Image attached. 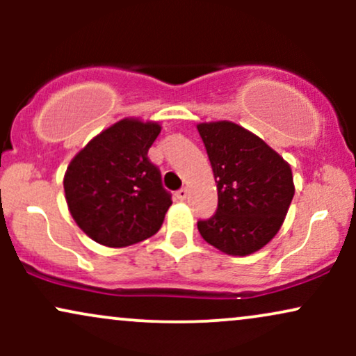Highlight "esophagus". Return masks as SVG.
<instances>
[{
	"label": "esophagus",
	"mask_w": 356,
	"mask_h": 356,
	"mask_svg": "<svg viewBox=\"0 0 356 356\" xmlns=\"http://www.w3.org/2000/svg\"><path fill=\"white\" fill-rule=\"evenodd\" d=\"M175 197H177V201H186L187 199V189H181L175 192Z\"/></svg>",
	"instance_id": "esophagus-1"
}]
</instances>
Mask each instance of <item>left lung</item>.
I'll list each match as a JSON object with an SVG mask.
<instances>
[{
    "instance_id": "obj_1",
    "label": "left lung",
    "mask_w": 356,
    "mask_h": 356,
    "mask_svg": "<svg viewBox=\"0 0 356 356\" xmlns=\"http://www.w3.org/2000/svg\"><path fill=\"white\" fill-rule=\"evenodd\" d=\"M218 184V211L199 220L206 243L229 256L264 248L283 226L295 195L288 162L234 122L197 125Z\"/></svg>"
}]
</instances>
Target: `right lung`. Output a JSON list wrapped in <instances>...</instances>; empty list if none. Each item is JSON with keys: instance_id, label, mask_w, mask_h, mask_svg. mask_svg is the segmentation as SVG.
I'll return each instance as SVG.
<instances>
[{"instance_id": "right-lung-1", "label": "right lung", "mask_w": 356, "mask_h": 356, "mask_svg": "<svg viewBox=\"0 0 356 356\" xmlns=\"http://www.w3.org/2000/svg\"><path fill=\"white\" fill-rule=\"evenodd\" d=\"M157 122L124 118L72 159L63 177L68 211L90 239L127 248L161 229L170 207L161 170L147 157L161 134Z\"/></svg>"}]
</instances>
